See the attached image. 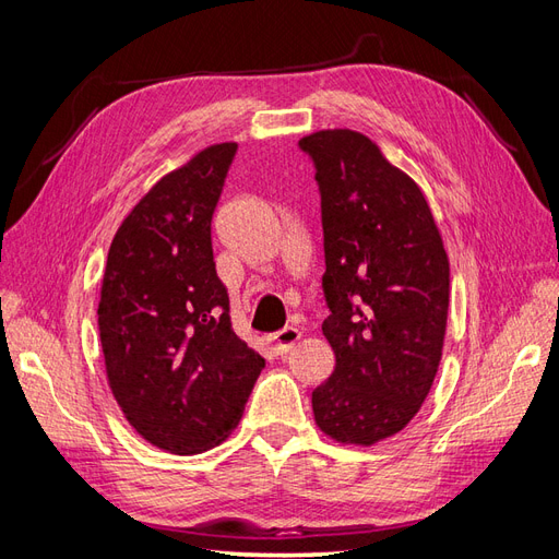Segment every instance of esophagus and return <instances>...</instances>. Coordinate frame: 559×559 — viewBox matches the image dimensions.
<instances>
[{"label":"esophagus","mask_w":559,"mask_h":559,"mask_svg":"<svg viewBox=\"0 0 559 559\" xmlns=\"http://www.w3.org/2000/svg\"><path fill=\"white\" fill-rule=\"evenodd\" d=\"M298 341H300V331L294 326H286L273 335V352L277 357H284V354H289L294 349Z\"/></svg>","instance_id":"34e87169"}]
</instances>
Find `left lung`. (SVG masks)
<instances>
[{"mask_svg":"<svg viewBox=\"0 0 559 559\" xmlns=\"http://www.w3.org/2000/svg\"><path fill=\"white\" fill-rule=\"evenodd\" d=\"M317 165L324 226L321 324L333 376L312 392L321 433L376 445L411 425L441 364L450 263L429 202L364 132L317 130L300 140Z\"/></svg>","mask_w":559,"mask_h":559,"instance_id":"1","label":"left lung"}]
</instances>
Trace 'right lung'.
Segmentation results:
<instances>
[{"label": "right lung", "instance_id": "1", "mask_svg": "<svg viewBox=\"0 0 559 559\" xmlns=\"http://www.w3.org/2000/svg\"><path fill=\"white\" fill-rule=\"evenodd\" d=\"M235 151V142L200 148L151 186L114 235L99 289L111 394L144 441L173 454L224 443L265 364L233 331L212 253Z\"/></svg>", "mask_w": 559, "mask_h": 559}]
</instances>
